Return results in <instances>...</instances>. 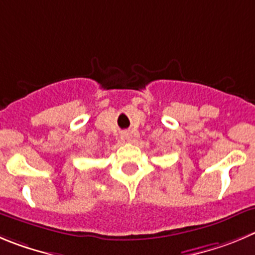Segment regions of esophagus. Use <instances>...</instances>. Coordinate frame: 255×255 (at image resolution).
Segmentation results:
<instances>
[{
	"instance_id": "obj_1",
	"label": "esophagus",
	"mask_w": 255,
	"mask_h": 255,
	"mask_svg": "<svg viewBox=\"0 0 255 255\" xmlns=\"http://www.w3.org/2000/svg\"><path fill=\"white\" fill-rule=\"evenodd\" d=\"M121 139H122L123 142H129V141H130L129 133H127V132L122 133V135H121Z\"/></svg>"
}]
</instances>
